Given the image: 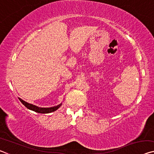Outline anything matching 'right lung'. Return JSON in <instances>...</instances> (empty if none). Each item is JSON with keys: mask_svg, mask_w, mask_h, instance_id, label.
I'll return each mask as SVG.
<instances>
[{"mask_svg": "<svg viewBox=\"0 0 154 154\" xmlns=\"http://www.w3.org/2000/svg\"><path fill=\"white\" fill-rule=\"evenodd\" d=\"M19 98L20 102L22 103L27 109L39 113H51V112L55 111L57 110V109L60 107V106L62 104V103H60L58 105L54 106H51V107H39V106H37L36 105H32V104L26 102V101H24V100H22V98Z\"/></svg>", "mask_w": 154, "mask_h": 154, "instance_id": "add662e5", "label": "right lung"}]
</instances>
